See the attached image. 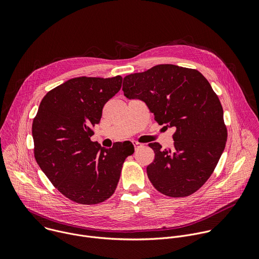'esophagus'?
Listing matches in <instances>:
<instances>
[{"mask_svg": "<svg viewBox=\"0 0 259 259\" xmlns=\"http://www.w3.org/2000/svg\"><path fill=\"white\" fill-rule=\"evenodd\" d=\"M133 145H134L135 149H139V147L143 146V144H142V143H140V142H137V141H133Z\"/></svg>", "mask_w": 259, "mask_h": 259, "instance_id": "34e87169", "label": "esophagus"}]
</instances>
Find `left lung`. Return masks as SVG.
Instances as JSON below:
<instances>
[{
    "mask_svg": "<svg viewBox=\"0 0 259 259\" xmlns=\"http://www.w3.org/2000/svg\"><path fill=\"white\" fill-rule=\"evenodd\" d=\"M124 95L139 99L159 125L175 129L172 149L149 145L155 160L146 168L153 186L178 198L198 191L211 176L228 138L224 109L206 78L197 69L160 64L124 78Z\"/></svg>",
    "mask_w": 259,
    "mask_h": 259,
    "instance_id": "8db88e82",
    "label": "left lung"
}]
</instances>
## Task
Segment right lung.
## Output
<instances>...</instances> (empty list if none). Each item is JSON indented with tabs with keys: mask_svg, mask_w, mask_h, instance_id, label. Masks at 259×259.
Listing matches in <instances>:
<instances>
[{
	"mask_svg": "<svg viewBox=\"0 0 259 259\" xmlns=\"http://www.w3.org/2000/svg\"><path fill=\"white\" fill-rule=\"evenodd\" d=\"M114 78L70 79L49 91L32 122L34 158L53 186L69 200L98 204L115 193L133 146L104 149L93 142L92 127L102 108L122 87Z\"/></svg>",
	"mask_w": 259,
	"mask_h": 259,
	"instance_id": "obj_1",
	"label": "right lung"
}]
</instances>
